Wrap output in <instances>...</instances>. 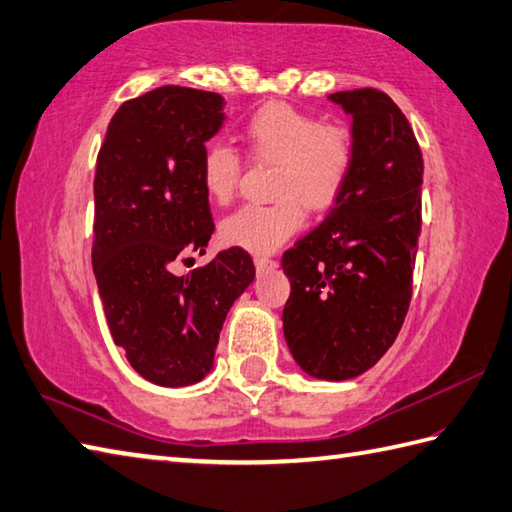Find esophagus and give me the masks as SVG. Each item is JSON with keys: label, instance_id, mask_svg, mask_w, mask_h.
Returning a JSON list of instances; mask_svg holds the SVG:
<instances>
[{"label": "esophagus", "instance_id": "34e87169", "mask_svg": "<svg viewBox=\"0 0 512 512\" xmlns=\"http://www.w3.org/2000/svg\"><path fill=\"white\" fill-rule=\"evenodd\" d=\"M275 266H277L275 259L264 257V255H257V257H255V268H257V273H268V270H273Z\"/></svg>", "mask_w": 512, "mask_h": 512}]
</instances>
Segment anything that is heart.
Listing matches in <instances>:
<instances>
[{
    "label": "heart",
    "instance_id": "heart-1",
    "mask_svg": "<svg viewBox=\"0 0 512 512\" xmlns=\"http://www.w3.org/2000/svg\"><path fill=\"white\" fill-rule=\"evenodd\" d=\"M242 137L259 162H275L270 204H246L228 215L219 235L228 246L270 253L304 224V205L328 208L342 193L355 164V142L344 124H324L313 113L286 102L255 108L242 124ZM242 157L224 142L208 144L202 157V186L210 202L235 195Z\"/></svg>",
    "mask_w": 512,
    "mask_h": 512
}]
</instances>
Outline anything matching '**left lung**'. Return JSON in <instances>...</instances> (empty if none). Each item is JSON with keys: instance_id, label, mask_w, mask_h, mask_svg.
<instances>
[{"instance_id": "8db88e82", "label": "left lung", "mask_w": 512, "mask_h": 512, "mask_svg": "<svg viewBox=\"0 0 512 512\" xmlns=\"http://www.w3.org/2000/svg\"><path fill=\"white\" fill-rule=\"evenodd\" d=\"M353 117L355 164L328 217L286 250L284 337L310 377L344 382L393 346L413 295L424 159L377 88L328 95Z\"/></svg>"}]
</instances>
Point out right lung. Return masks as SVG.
<instances>
[{"label": "right lung", "mask_w": 512, "mask_h": 512, "mask_svg": "<svg viewBox=\"0 0 512 512\" xmlns=\"http://www.w3.org/2000/svg\"><path fill=\"white\" fill-rule=\"evenodd\" d=\"M224 97L162 86L117 108L97 155L93 270L115 344L157 386L197 384L213 368L224 319L255 279L244 248L177 277L206 253L215 224L202 186L206 142Z\"/></svg>", "instance_id": "right-lung-1"}]
</instances>
